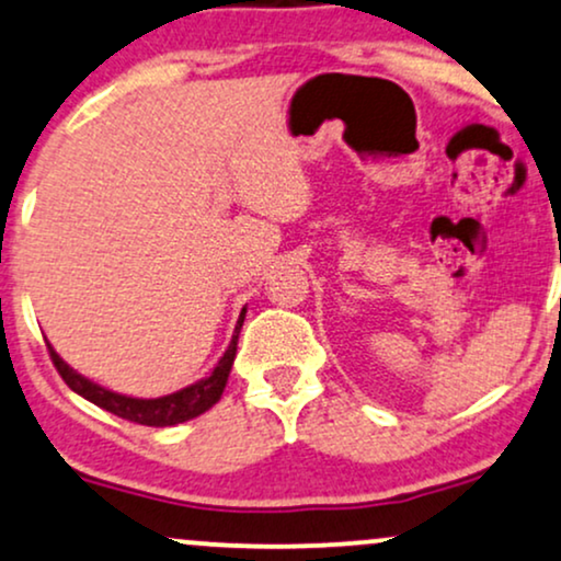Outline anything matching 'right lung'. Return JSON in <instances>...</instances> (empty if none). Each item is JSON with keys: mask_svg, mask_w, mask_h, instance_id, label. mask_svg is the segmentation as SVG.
Wrapping results in <instances>:
<instances>
[{"mask_svg": "<svg viewBox=\"0 0 561 561\" xmlns=\"http://www.w3.org/2000/svg\"><path fill=\"white\" fill-rule=\"evenodd\" d=\"M242 321H245V308H242L238 327H234L232 342H229L227 353L221 355V360L216 363V368L211 370V376L206 379L191 383V387L174 391V394L167 397H157V400H138V397H125L117 394V391H110L99 383H93L85 376H80L78 370H72L67 363L54 353L49 345V355L54 368L59 370L67 387H70L76 394L85 397L88 402L99 404V408L110 410L117 417H125L130 423H140V426H153V428H164V426H178V423L193 421L201 413H206L208 408H214L216 402L221 400V391L227 387L229 370H232L234 363V353H238V336L242 329Z\"/></svg>", "mask_w": 561, "mask_h": 561, "instance_id": "right-lung-1", "label": "right lung"}]
</instances>
